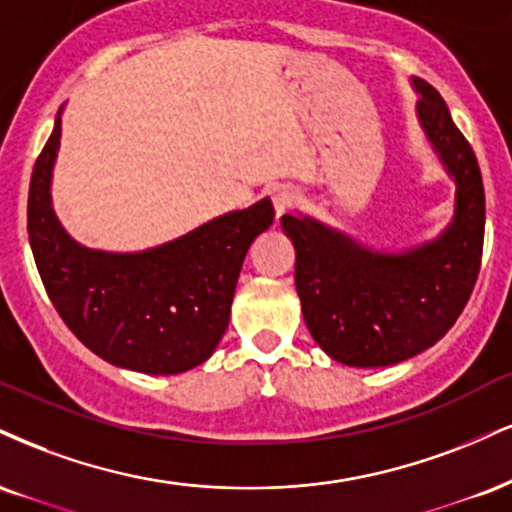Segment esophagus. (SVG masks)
Segmentation results:
<instances>
[{"instance_id":"1","label":"esophagus","mask_w":512,"mask_h":512,"mask_svg":"<svg viewBox=\"0 0 512 512\" xmlns=\"http://www.w3.org/2000/svg\"><path fill=\"white\" fill-rule=\"evenodd\" d=\"M295 202H298V195H295V190L291 186H276L272 190V205H274L276 217H283Z\"/></svg>"}]
</instances>
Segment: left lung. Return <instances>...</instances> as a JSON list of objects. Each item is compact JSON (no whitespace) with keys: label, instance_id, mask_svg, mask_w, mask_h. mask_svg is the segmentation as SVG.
<instances>
[{"label":"left lung","instance_id":"1","mask_svg":"<svg viewBox=\"0 0 512 512\" xmlns=\"http://www.w3.org/2000/svg\"><path fill=\"white\" fill-rule=\"evenodd\" d=\"M417 119L455 181L451 224L408 250H374L305 214L281 217L295 288L317 346L348 367H389L432 348L470 300L484 248L482 171L446 102L412 78Z\"/></svg>","mask_w":512,"mask_h":512}]
</instances>
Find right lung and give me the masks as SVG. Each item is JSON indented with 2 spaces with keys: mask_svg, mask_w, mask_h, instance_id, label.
<instances>
[{
  "mask_svg": "<svg viewBox=\"0 0 512 512\" xmlns=\"http://www.w3.org/2000/svg\"><path fill=\"white\" fill-rule=\"evenodd\" d=\"M61 109L28 193V238L45 291L83 346L116 367L181 374L212 357L231 317L252 240L274 221L269 197L140 252L80 245L52 207Z\"/></svg>",
  "mask_w": 512,
  "mask_h": 512,
  "instance_id": "obj_1",
  "label": "right lung"
}]
</instances>
